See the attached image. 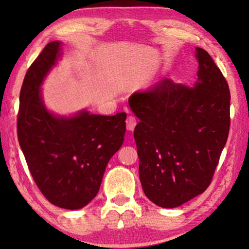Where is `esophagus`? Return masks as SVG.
Here are the masks:
<instances>
[{"label": "esophagus", "mask_w": 249, "mask_h": 249, "mask_svg": "<svg viewBox=\"0 0 249 249\" xmlns=\"http://www.w3.org/2000/svg\"><path fill=\"white\" fill-rule=\"evenodd\" d=\"M136 124H137V121L134 116H128L127 119H126V128H127V130H129V132H133Z\"/></svg>", "instance_id": "esophagus-1"}]
</instances>
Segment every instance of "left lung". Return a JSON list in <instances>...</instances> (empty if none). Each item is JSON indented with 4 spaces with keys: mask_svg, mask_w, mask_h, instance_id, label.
Wrapping results in <instances>:
<instances>
[{
    "mask_svg": "<svg viewBox=\"0 0 249 249\" xmlns=\"http://www.w3.org/2000/svg\"><path fill=\"white\" fill-rule=\"evenodd\" d=\"M196 57L195 87L162 79L128 100L140 119L134 138L142 190L166 209L208 189L230 132L229 84L204 49L196 47Z\"/></svg>",
    "mask_w": 249,
    "mask_h": 249,
    "instance_id": "obj_1",
    "label": "left lung"
}]
</instances>
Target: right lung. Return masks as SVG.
<instances>
[{
  "label": "right lung",
  "mask_w": 249,
  "mask_h": 249,
  "mask_svg": "<svg viewBox=\"0 0 249 249\" xmlns=\"http://www.w3.org/2000/svg\"><path fill=\"white\" fill-rule=\"evenodd\" d=\"M60 50V41L49 43L25 75L18 137L33 179L46 199L59 208L78 210L98 195L107 162L123 144L126 113L107 116L83 109L69 117L50 113L40 86Z\"/></svg>",
  "instance_id": "add662e5"
}]
</instances>
